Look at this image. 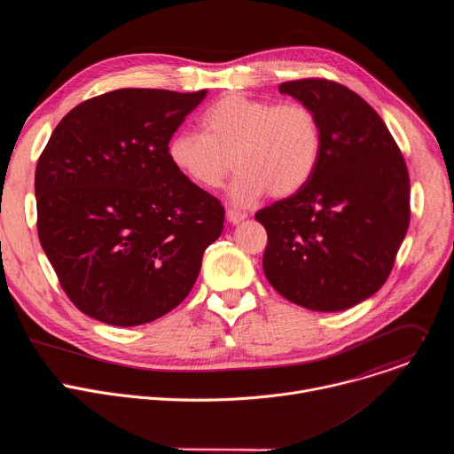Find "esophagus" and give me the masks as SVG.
<instances>
[{
	"instance_id": "esophagus-1",
	"label": "esophagus",
	"mask_w": 454,
	"mask_h": 454,
	"mask_svg": "<svg viewBox=\"0 0 454 454\" xmlns=\"http://www.w3.org/2000/svg\"><path fill=\"white\" fill-rule=\"evenodd\" d=\"M246 217H247V215H246L244 212H239V210H233V208H228V210H226V219H228V223H231V224H239V223H242Z\"/></svg>"
}]
</instances>
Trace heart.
Masks as SVG:
<instances>
[{
    "instance_id": "b5f03b06",
    "label": "heart",
    "mask_w": 454,
    "mask_h": 454,
    "mask_svg": "<svg viewBox=\"0 0 454 454\" xmlns=\"http://www.w3.org/2000/svg\"><path fill=\"white\" fill-rule=\"evenodd\" d=\"M201 133L181 129L167 144L172 167L192 184L214 190L239 168L230 200L249 207L264 193L293 196L312 177L321 154V127L301 102L273 104L228 93L200 116Z\"/></svg>"
}]
</instances>
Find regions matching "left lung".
<instances>
[{
	"mask_svg": "<svg viewBox=\"0 0 454 454\" xmlns=\"http://www.w3.org/2000/svg\"><path fill=\"white\" fill-rule=\"evenodd\" d=\"M278 90L316 113L321 154L305 186L254 214L268 231L264 275L296 305L345 310L394 268L410 226L406 161L382 118L343 84L301 79Z\"/></svg>",
	"mask_w": 454,
	"mask_h": 454,
	"instance_id": "obj_1",
	"label": "left lung"
}]
</instances>
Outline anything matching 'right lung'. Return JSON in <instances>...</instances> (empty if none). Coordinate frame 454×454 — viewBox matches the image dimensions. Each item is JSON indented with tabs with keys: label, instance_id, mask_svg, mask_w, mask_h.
Segmentation results:
<instances>
[{
	"label": "right lung",
	"instance_id": "obj_1",
	"mask_svg": "<svg viewBox=\"0 0 454 454\" xmlns=\"http://www.w3.org/2000/svg\"><path fill=\"white\" fill-rule=\"evenodd\" d=\"M207 90L127 88L64 116L37 161V233L79 310L137 327L177 307L221 237L224 208L168 161Z\"/></svg>",
	"mask_w": 454,
	"mask_h": 454
}]
</instances>
